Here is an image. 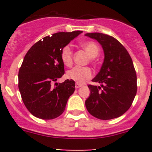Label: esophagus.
I'll use <instances>...</instances> for the list:
<instances>
[{"mask_svg":"<svg viewBox=\"0 0 152 152\" xmlns=\"http://www.w3.org/2000/svg\"><path fill=\"white\" fill-rule=\"evenodd\" d=\"M80 87H82V85L80 84H77V83H76V84H75V88H80Z\"/></svg>","mask_w":152,"mask_h":152,"instance_id":"esophagus-1","label":"esophagus"}]
</instances>
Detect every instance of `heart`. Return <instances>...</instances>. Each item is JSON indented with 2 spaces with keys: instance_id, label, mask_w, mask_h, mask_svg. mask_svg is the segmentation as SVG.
Here are the masks:
<instances>
[{
  "instance_id": "b5f03b06",
  "label": "heart",
  "mask_w": 152,
  "mask_h": 152,
  "mask_svg": "<svg viewBox=\"0 0 152 152\" xmlns=\"http://www.w3.org/2000/svg\"><path fill=\"white\" fill-rule=\"evenodd\" d=\"M80 45L87 52V53L89 55L91 58H95L99 54L100 49H99L97 44L95 43L94 42H84L80 44ZM72 56H73V52H72V47L69 45L63 47L61 52V59L64 65H66V66L72 65ZM92 75V71L90 68L75 66L67 72L66 77L69 80L77 82V84H83L86 80L91 78Z\"/></svg>"
}]
</instances>
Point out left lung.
<instances>
[{"label":"left lung","instance_id":"obj_1","mask_svg":"<svg viewBox=\"0 0 152 152\" xmlns=\"http://www.w3.org/2000/svg\"><path fill=\"white\" fill-rule=\"evenodd\" d=\"M101 45L104 60L92 81L100 86L88 85L90 96L85 106L93 116L103 120L119 117L131 107L137 92V77L129 52L113 36L100 33H86Z\"/></svg>","mask_w":152,"mask_h":152}]
</instances>
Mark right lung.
<instances>
[{
    "mask_svg": "<svg viewBox=\"0 0 152 152\" xmlns=\"http://www.w3.org/2000/svg\"><path fill=\"white\" fill-rule=\"evenodd\" d=\"M81 33L61 32L45 36L24 57L19 70L18 87L24 105L36 117L55 119L65 110L68 98L75 91V81L67 79L61 84L56 83L54 88L52 84L64 74L61 49Z\"/></svg>",
    "mask_w": 152,
    "mask_h": 152,
    "instance_id": "1",
    "label": "right lung"
}]
</instances>
